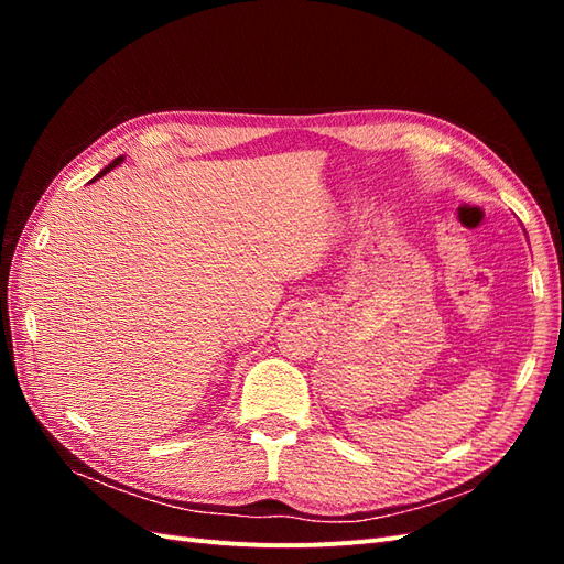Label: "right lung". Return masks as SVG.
<instances>
[{
	"instance_id": "right-lung-1",
	"label": "right lung",
	"mask_w": 564,
	"mask_h": 564,
	"mask_svg": "<svg viewBox=\"0 0 564 564\" xmlns=\"http://www.w3.org/2000/svg\"><path fill=\"white\" fill-rule=\"evenodd\" d=\"M122 162H124V155H122V158H117V160H112V162H110V164L104 169V172H100V174H98L94 181H98L100 176H106L108 172H112V169H115V166H119V164H122Z\"/></svg>"
}]
</instances>
